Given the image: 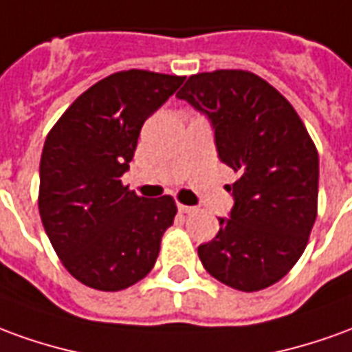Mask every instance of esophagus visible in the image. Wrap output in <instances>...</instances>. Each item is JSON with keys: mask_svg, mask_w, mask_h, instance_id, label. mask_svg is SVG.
I'll list each match as a JSON object with an SVG mask.
<instances>
[{"mask_svg": "<svg viewBox=\"0 0 352 352\" xmlns=\"http://www.w3.org/2000/svg\"><path fill=\"white\" fill-rule=\"evenodd\" d=\"M177 210H179V213H186V215H188V213H194V211H196V208H192V206H183V204H179V206H177Z\"/></svg>", "mask_w": 352, "mask_h": 352, "instance_id": "esophagus-1", "label": "esophagus"}]
</instances>
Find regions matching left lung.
Masks as SVG:
<instances>
[{"instance_id":"obj_1","label":"left lung","mask_w":352,"mask_h":352,"mask_svg":"<svg viewBox=\"0 0 352 352\" xmlns=\"http://www.w3.org/2000/svg\"><path fill=\"white\" fill-rule=\"evenodd\" d=\"M177 97L208 118L221 162L238 173L217 236L198 245L204 269L240 289L272 286L297 263L318 204V152L272 85L244 70L190 76Z\"/></svg>"}]
</instances>
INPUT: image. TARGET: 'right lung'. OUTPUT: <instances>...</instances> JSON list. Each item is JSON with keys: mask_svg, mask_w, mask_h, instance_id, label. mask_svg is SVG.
<instances>
[{"mask_svg": "<svg viewBox=\"0 0 352 352\" xmlns=\"http://www.w3.org/2000/svg\"><path fill=\"white\" fill-rule=\"evenodd\" d=\"M184 78L127 70L82 93L49 131L39 162V215L74 278L102 292L133 286L154 267L177 206L122 184L142 124Z\"/></svg>", "mask_w": 352, "mask_h": 352, "instance_id": "1", "label": "right lung"}]
</instances>
